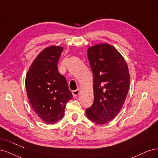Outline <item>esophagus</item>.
I'll list each match as a JSON object with an SVG mask.
<instances>
[{
  "label": "esophagus",
  "mask_w": 158,
  "mask_h": 158,
  "mask_svg": "<svg viewBox=\"0 0 158 158\" xmlns=\"http://www.w3.org/2000/svg\"><path fill=\"white\" fill-rule=\"evenodd\" d=\"M72 93H73V95H74V96H77V95H78L80 94V90L79 89L73 90V92H72Z\"/></svg>",
  "instance_id": "obj_1"
}]
</instances>
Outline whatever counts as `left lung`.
Returning <instances> with one entry per match:
<instances>
[{
    "instance_id": "left-lung-1",
    "label": "left lung",
    "mask_w": 158,
    "mask_h": 158,
    "mask_svg": "<svg viewBox=\"0 0 158 158\" xmlns=\"http://www.w3.org/2000/svg\"><path fill=\"white\" fill-rule=\"evenodd\" d=\"M88 57L94 76V103L85 110L90 121L103 125L117 116L125 102L130 85L127 64L113 46L89 47Z\"/></svg>"
}]
</instances>
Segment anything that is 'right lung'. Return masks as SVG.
<instances>
[{
	"label": "right lung",
	"instance_id": "1",
	"mask_svg": "<svg viewBox=\"0 0 158 158\" xmlns=\"http://www.w3.org/2000/svg\"><path fill=\"white\" fill-rule=\"evenodd\" d=\"M63 49V47L52 45L41 51L26 76L30 103L37 116L47 124L61 120L66 103L73 98L65 77L57 69Z\"/></svg>",
	"mask_w": 158,
	"mask_h": 158
}]
</instances>
